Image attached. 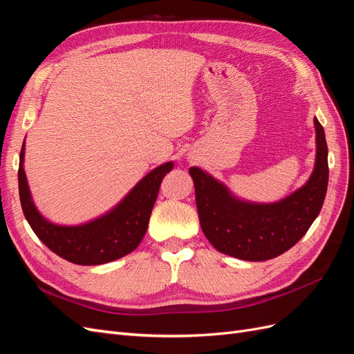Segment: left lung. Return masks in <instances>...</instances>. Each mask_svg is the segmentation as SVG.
Instances as JSON below:
<instances>
[{
  "instance_id": "left-lung-1",
  "label": "left lung",
  "mask_w": 354,
  "mask_h": 354,
  "mask_svg": "<svg viewBox=\"0 0 354 354\" xmlns=\"http://www.w3.org/2000/svg\"><path fill=\"white\" fill-rule=\"evenodd\" d=\"M316 164L307 183L274 203L234 198L229 189L198 167L195 183L201 227L217 251L246 261H264L283 254L301 239L322 209L328 189V146L324 127L315 118Z\"/></svg>"
}]
</instances>
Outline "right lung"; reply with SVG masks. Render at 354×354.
<instances>
[{
  "mask_svg": "<svg viewBox=\"0 0 354 354\" xmlns=\"http://www.w3.org/2000/svg\"><path fill=\"white\" fill-rule=\"evenodd\" d=\"M25 143L19 158V196L32 230L46 246L73 264H104L134 251L147 230L159 186L174 164L152 169L118 205L104 216L80 226H59L46 220L32 201L24 169Z\"/></svg>",
  "mask_w": 354,
  "mask_h": 354,
  "instance_id": "obj_1",
  "label": "right lung"
}]
</instances>
